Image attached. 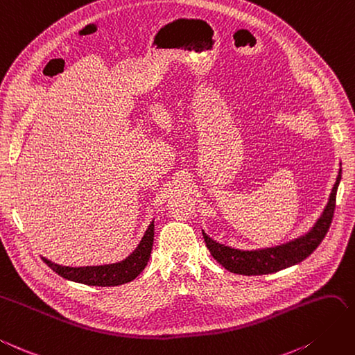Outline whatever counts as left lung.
I'll return each mask as SVG.
<instances>
[{
	"mask_svg": "<svg viewBox=\"0 0 355 355\" xmlns=\"http://www.w3.org/2000/svg\"><path fill=\"white\" fill-rule=\"evenodd\" d=\"M340 178L342 168H339L336 184H334L331 189L329 203L325 206L322 215L320 216L317 224L312 227L311 232L306 233L304 236L275 248L255 249V251H241V249H234L215 242L214 239H210L203 232L207 249L215 260L223 267H225L228 272L248 276L275 273L303 261L306 257H309L318 248V245L322 242V239L329 232L334 214V206H336V193Z\"/></svg>",
	"mask_w": 355,
	"mask_h": 355,
	"instance_id": "1",
	"label": "left lung"
}]
</instances>
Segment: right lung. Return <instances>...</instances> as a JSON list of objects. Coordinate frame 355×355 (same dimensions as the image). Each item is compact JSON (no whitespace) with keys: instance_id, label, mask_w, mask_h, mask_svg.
Instances as JSON below:
<instances>
[{"instance_id":"add662e5","label":"right lung","mask_w":355,"mask_h":355,"mask_svg":"<svg viewBox=\"0 0 355 355\" xmlns=\"http://www.w3.org/2000/svg\"><path fill=\"white\" fill-rule=\"evenodd\" d=\"M152 245H154V221L148 227L145 236L141 237V241L139 246L134 249V252L121 263L88 267H65L55 264L47 260V258H43V261L53 272L65 277V279L80 282L85 285L116 286L131 282L143 272L149 261Z\"/></svg>"}]
</instances>
